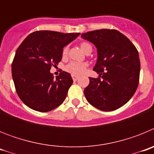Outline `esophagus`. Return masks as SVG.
<instances>
[{
	"instance_id": "1",
	"label": "esophagus",
	"mask_w": 154,
	"mask_h": 154,
	"mask_svg": "<svg viewBox=\"0 0 154 154\" xmlns=\"http://www.w3.org/2000/svg\"><path fill=\"white\" fill-rule=\"evenodd\" d=\"M72 79L74 80V81H77V80L79 79V76L75 75H72Z\"/></svg>"
}]
</instances>
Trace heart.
<instances>
[{
    "label": "heart",
    "instance_id": "heart-1",
    "mask_svg": "<svg viewBox=\"0 0 154 154\" xmlns=\"http://www.w3.org/2000/svg\"><path fill=\"white\" fill-rule=\"evenodd\" d=\"M79 46L81 48V49L85 53L89 51L90 48H92V46L90 45V44L87 43V42H81ZM68 51H69V47L68 46L64 47L63 49H62V57L63 58H65L67 56ZM87 65H88L86 63H84V62H72L65 66V69L66 72L71 73V74L81 75L82 73L84 72V71L87 68Z\"/></svg>",
    "mask_w": 154,
    "mask_h": 154
}]
</instances>
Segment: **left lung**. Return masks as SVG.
Returning <instances> with one entry per match:
<instances>
[{"label":"left lung","instance_id":"obj_1","mask_svg":"<svg viewBox=\"0 0 154 154\" xmlns=\"http://www.w3.org/2000/svg\"><path fill=\"white\" fill-rule=\"evenodd\" d=\"M82 38L97 48L93 70L98 78H89L84 90L87 101L103 111L123 106L134 95L140 79V62L138 51L124 35L115 29L88 31Z\"/></svg>","mask_w":154,"mask_h":154}]
</instances>
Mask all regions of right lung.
Returning <instances> with one entry per match:
<instances>
[{
  "label": "right lung",
  "instance_id": "1",
  "mask_svg": "<svg viewBox=\"0 0 154 154\" xmlns=\"http://www.w3.org/2000/svg\"><path fill=\"white\" fill-rule=\"evenodd\" d=\"M80 33L37 31L17 48L11 65L12 78L21 101L34 110L46 112L65 101L73 82L71 75L50 72L62 58V49Z\"/></svg>",
  "mask_w": 154,
  "mask_h": 154
}]
</instances>
